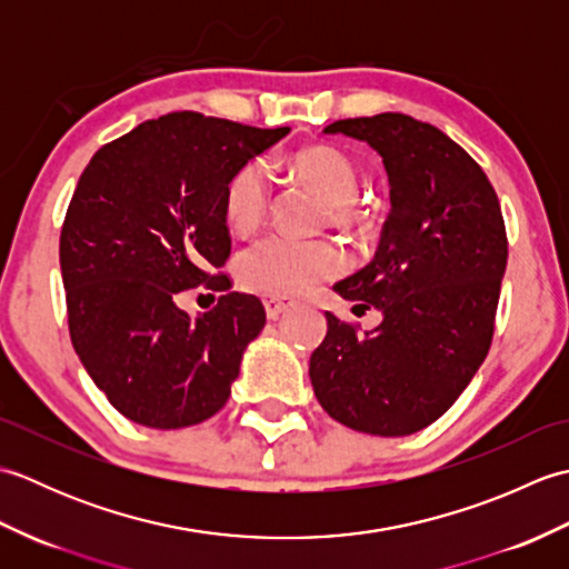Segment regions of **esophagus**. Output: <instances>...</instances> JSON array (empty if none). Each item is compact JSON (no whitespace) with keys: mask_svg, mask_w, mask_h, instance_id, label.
<instances>
[{"mask_svg":"<svg viewBox=\"0 0 569 569\" xmlns=\"http://www.w3.org/2000/svg\"><path fill=\"white\" fill-rule=\"evenodd\" d=\"M263 308H266V316H269V320H276V318H281L288 308H293V300L283 298V296H269V298H263Z\"/></svg>","mask_w":569,"mask_h":569,"instance_id":"obj_1","label":"esophagus"}]
</instances>
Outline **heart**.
<instances>
[{"mask_svg":"<svg viewBox=\"0 0 569 569\" xmlns=\"http://www.w3.org/2000/svg\"><path fill=\"white\" fill-rule=\"evenodd\" d=\"M288 173L296 183L325 202L330 222L340 232L367 234L377 224V212L369 202L359 200L361 186L359 166L352 156L328 143H312L288 156ZM273 200L271 173L263 161L251 159L229 176L224 186L222 208L229 227L239 234H249L269 217ZM345 269L340 249L330 241H291L283 237H261L237 253L234 273L239 283L263 296H298L310 286L330 281Z\"/></svg>","mask_w":569,"mask_h":569,"instance_id":"obj_1","label":"heart"}]
</instances>
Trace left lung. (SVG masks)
<instances>
[{"mask_svg":"<svg viewBox=\"0 0 569 569\" xmlns=\"http://www.w3.org/2000/svg\"><path fill=\"white\" fill-rule=\"evenodd\" d=\"M325 131L381 153L391 212L377 257L335 286L383 320L361 335L357 322L325 312L310 381L337 422L401 438L438 420L489 355L509 259L501 204L481 166L428 122L383 112Z\"/></svg>","mask_w":569,"mask_h":569,"instance_id":"obj_1","label":"left lung"}]
</instances>
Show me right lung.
<instances>
[{"mask_svg": "<svg viewBox=\"0 0 569 569\" xmlns=\"http://www.w3.org/2000/svg\"><path fill=\"white\" fill-rule=\"evenodd\" d=\"M288 131L171 112L84 166L60 229L68 330L94 386L139 426H198L232 393L266 310L229 291L224 186ZM190 287L220 292L218 306L190 319L177 308Z\"/></svg>", "mask_w": 569, "mask_h": 569, "instance_id": "1", "label": "right lung"}]
</instances>
